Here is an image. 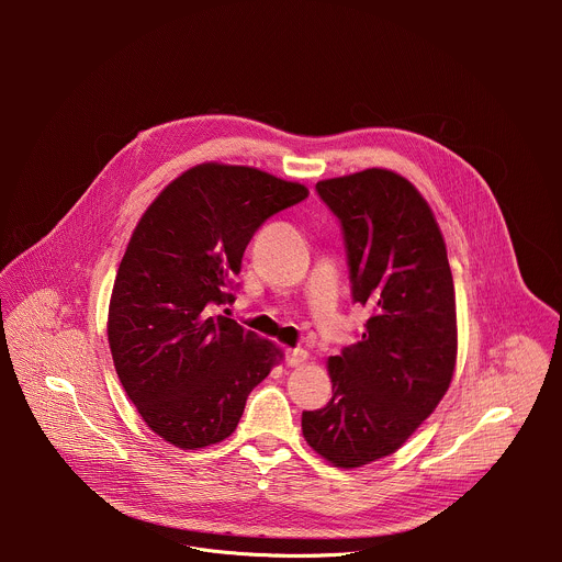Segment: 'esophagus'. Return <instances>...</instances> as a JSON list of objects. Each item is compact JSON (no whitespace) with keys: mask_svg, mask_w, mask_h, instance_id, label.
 <instances>
[{"mask_svg":"<svg viewBox=\"0 0 562 562\" xmlns=\"http://www.w3.org/2000/svg\"><path fill=\"white\" fill-rule=\"evenodd\" d=\"M306 358H308V353L304 349H289L286 356H284V364L286 367H300V364L306 362Z\"/></svg>","mask_w":562,"mask_h":562,"instance_id":"1","label":"esophagus"}]
</instances>
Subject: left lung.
<instances>
[{"instance_id":"obj_1","label":"left lung","mask_w":562,"mask_h":562,"mask_svg":"<svg viewBox=\"0 0 562 562\" xmlns=\"http://www.w3.org/2000/svg\"><path fill=\"white\" fill-rule=\"evenodd\" d=\"M340 220L360 340L329 358L334 397L302 412L313 451L353 469L403 447L438 407L456 367V293L440 226L418 189L386 169L323 180Z\"/></svg>"}]
</instances>
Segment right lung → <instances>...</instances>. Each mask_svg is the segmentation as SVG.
<instances>
[{"label": "right lung", "instance_id": "add662e5", "mask_svg": "<svg viewBox=\"0 0 562 562\" xmlns=\"http://www.w3.org/2000/svg\"><path fill=\"white\" fill-rule=\"evenodd\" d=\"M306 187L251 167L198 165L137 222L120 262L109 345L142 420L180 449L228 438L282 351L215 315L231 304L254 233Z\"/></svg>", "mask_w": 562, "mask_h": 562}]
</instances>
